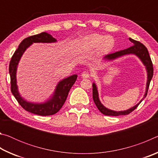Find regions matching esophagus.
I'll use <instances>...</instances> for the list:
<instances>
[{"instance_id":"1","label":"esophagus","mask_w":158,"mask_h":158,"mask_svg":"<svg viewBox=\"0 0 158 158\" xmlns=\"http://www.w3.org/2000/svg\"><path fill=\"white\" fill-rule=\"evenodd\" d=\"M82 78H89L90 77V73L88 71H84L81 73Z\"/></svg>"}]
</instances>
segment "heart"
Here are the masks:
<instances>
[{
  "instance_id": "1",
  "label": "heart",
  "mask_w": 158,
  "mask_h": 158,
  "mask_svg": "<svg viewBox=\"0 0 158 158\" xmlns=\"http://www.w3.org/2000/svg\"><path fill=\"white\" fill-rule=\"evenodd\" d=\"M114 41L112 37L100 34H92L85 37L83 40V45L89 49H95L100 47L102 52H109L114 47Z\"/></svg>"
}]
</instances>
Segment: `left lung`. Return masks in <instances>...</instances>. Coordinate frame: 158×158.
<instances>
[{"label":"left lung","mask_w":158,"mask_h":158,"mask_svg":"<svg viewBox=\"0 0 158 158\" xmlns=\"http://www.w3.org/2000/svg\"><path fill=\"white\" fill-rule=\"evenodd\" d=\"M130 41H131L134 44L133 46L127 48L126 49L119 51V52H115L113 53H109L108 55H106L104 57V60H113L116 59L118 58H120L121 56H123L125 55H129V54H134L139 58L141 62L143 64V65L146 67V69L147 72V82H146V92L145 94L143 95V98L141 99L139 102L137 103L135 106H132V107L130 108L129 109L125 111H116L109 109L105 107L99 99V95H98V90L97 89V85L93 83V101L95 104L96 106L100 110L102 114L106 115V116H121V115H127L129 114L131 112L133 111L142 102L144 98L146 97L147 93H148V90L149 88L150 82H151L152 77L153 75V63L151 59V57L149 56V53L148 52L147 48L144 46L143 44L141 42L136 41L135 40L132 38H129Z\"/></svg>","instance_id":"obj_1"}]
</instances>
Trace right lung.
I'll return each instance as SVG.
<instances>
[{
  "label": "right lung",
  "mask_w": 158,
  "mask_h": 158,
  "mask_svg": "<svg viewBox=\"0 0 158 158\" xmlns=\"http://www.w3.org/2000/svg\"><path fill=\"white\" fill-rule=\"evenodd\" d=\"M57 40L50 34L43 32L35 35L26 37L20 44L13 54L10 62L9 73L11 80V91L19 104L26 111L40 116H50L56 114L60 110L68 97L69 90L75 83L77 74H73L70 77L63 79L58 83L54 92L51 98L42 103H34L28 102L21 97L18 90L17 84V67L21 56L26 49L33 43H53Z\"/></svg>",
  "instance_id": "add662e5"
}]
</instances>
